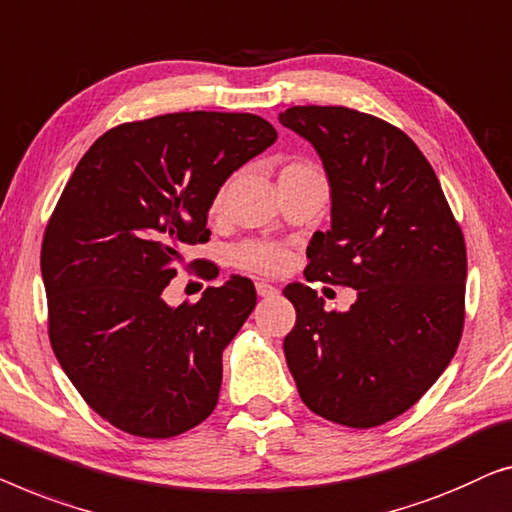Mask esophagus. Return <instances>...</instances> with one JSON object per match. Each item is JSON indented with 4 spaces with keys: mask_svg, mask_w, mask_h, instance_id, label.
Masks as SVG:
<instances>
[{
    "mask_svg": "<svg viewBox=\"0 0 512 512\" xmlns=\"http://www.w3.org/2000/svg\"><path fill=\"white\" fill-rule=\"evenodd\" d=\"M255 290H257L259 297H264V299L278 297V287H273L269 283H255Z\"/></svg>",
    "mask_w": 512,
    "mask_h": 512,
    "instance_id": "1",
    "label": "esophagus"
}]
</instances>
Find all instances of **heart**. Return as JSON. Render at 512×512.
I'll return each mask as SVG.
<instances>
[{"mask_svg":"<svg viewBox=\"0 0 512 512\" xmlns=\"http://www.w3.org/2000/svg\"><path fill=\"white\" fill-rule=\"evenodd\" d=\"M308 174H320V169L308 160H290L283 164V169H280L278 181H283V178H294V176H308ZM227 190L229 185L222 183L218 187V192L213 194L211 206H208L211 215H220L225 211ZM232 259L234 264L243 271L262 273V276H278V273H283L287 269V264H290V250L285 246H278V243L246 241L234 250Z\"/></svg>","mask_w":512,"mask_h":512,"instance_id":"1","label":"heart"}]
</instances>
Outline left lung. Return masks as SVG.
I'll return each instance as SVG.
<instances>
[{"label":"left lung","mask_w":512,"mask_h":512,"mask_svg":"<svg viewBox=\"0 0 512 512\" xmlns=\"http://www.w3.org/2000/svg\"><path fill=\"white\" fill-rule=\"evenodd\" d=\"M285 127L318 150L331 227L308 246L306 280L357 290L350 311L287 285L297 322L285 359L315 415L369 429L406 413L455 357L464 331L466 243L413 139L345 106H292Z\"/></svg>","instance_id":"left-lung-1"}]
</instances>
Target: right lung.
I'll return each instance as SVG.
<instances>
[{
	"label": "right lung",
	"instance_id": "1",
	"mask_svg": "<svg viewBox=\"0 0 512 512\" xmlns=\"http://www.w3.org/2000/svg\"><path fill=\"white\" fill-rule=\"evenodd\" d=\"M273 141L253 113L157 115L99 136L64 185L41 243L48 336L113 427L171 438L213 413L222 350L253 313L255 285L236 276L178 308L162 292L183 250L208 241L218 187Z\"/></svg>",
	"mask_w": 512,
	"mask_h": 512
}]
</instances>
